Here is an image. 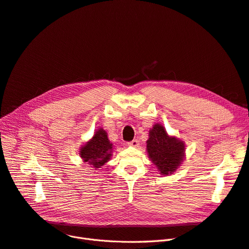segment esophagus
<instances>
[{
	"mask_svg": "<svg viewBox=\"0 0 249 249\" xmlns=\"http://www.w3.org/2000/svg\"><path fill=\"white\" fill-rule=\"evenodd\" d=\"M128 145H129V146H132V147H137V146L139 145V141H138L137 139H134V140H132V141L128 142Z\"/></svg>",
	"mask_w": 249,
	"mask_h": 249,
	"instance_id": "1",
	"label": "esophagus"
}]
</instances>
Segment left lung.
<instances>
[{
    "label": "left lung",
    "mask_w": 249,
    "mask_h": 249,
    "mask_svg": "<svg viewBox=\"0 0 249 249\" xmlns=\"http://www.w3.org/2000/svg\"><path fill=\"white\" fill-rule=\"evenodd\" d=\"M146 143L149 159L162 176L174 174L185 159L184 141L169 136L161 124L153 125Z\"/></svg>",
    "instance_id": "left-lung-1"
}]
</instances>
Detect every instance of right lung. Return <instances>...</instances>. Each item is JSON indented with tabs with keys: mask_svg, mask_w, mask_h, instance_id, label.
<instances>
[{
	"mask_svg": "<svg viewBox=\"0 0 249 249\" xmlns=\"http://www.w3.org/2000/svg\"><path fill=\"white\" fill-rule=\"evenodd\" d=\"M112 151L113 144L108 139L107 132L100 128L95 132L93 138L81 147L80 155L84 162H88L90 167L97 169L110 160Z\"/></svg>",
	"mask_w": 249,
	"mask_h": 249,
	"instance_id": "right-lung-1",
	"label": "right lung"
}]
</instances>
